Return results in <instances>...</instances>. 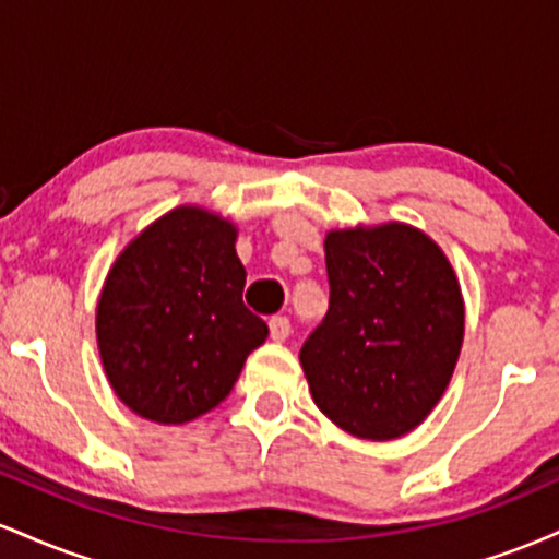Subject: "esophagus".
<instances>
[{"instance_id":"34e87169","label":"esophagus","mask_w":559,"mask_h":559,"mask_svg":"<svg viewBox=\"0 0 559 559\" xmlns=\"http://www.w3.org/2000/svg\"><path fill=\"white\" fill-rule=\"evenodd\" d=\"M271 338L273 342H286L288 338V333H292V323H288V318H284V316H275V318H271Z\"/></svg>"}]
</instances>
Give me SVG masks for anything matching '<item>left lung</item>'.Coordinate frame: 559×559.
Masks as SVG:
<instances>
[{"mask_svg":"<svg viewBox=\"0 0 559 559\" xmlns=\"http://www.w3.org/2000/svg\"><path fill=\"white\" fill-rule=\"evenodd\" d=\"M329 312L299 362L318 409L346 433L400 439L444 394L465 333L457 275L407 223L325 236Z\"/></svg>","mask_w":559,"mask_h":559,"instance_id":"left-lung-1","label":"left lung"}]
</instances>
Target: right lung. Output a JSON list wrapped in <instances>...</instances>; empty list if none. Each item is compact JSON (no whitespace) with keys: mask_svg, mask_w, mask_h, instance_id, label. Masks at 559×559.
<instances>
[{"mask_svg":"<svg viewBox=\"0 0 559 559\" xmlns=\"http://www.w3.org/2000/svg\"><path fill=\"white\" fill-rule=\"evenodd\" d=\"M236 226L202 207L170 210L115 260L96 305V344L115 394L178 426L217 407L267 338L243 305Z\"/></svg>","mask_w":559,"mask_h":559,"instance_id":"1","label":"right lung"}]
</instances>
